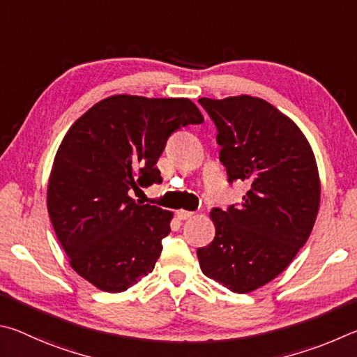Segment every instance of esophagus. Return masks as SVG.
<instances>
[{
	"mask_svg": "<svg viewBox=\"0 0 357 357\" xmlns=\"http://www.w3.org/2000/svg\"><path fill=\"white\" fill-rule=\"evenodd\" d=\"M195 216V211H188V210H178L177 211V218L178 220H190V218Z\"/></svg>",
	"mask_w": 357,
	"mask_h": 357,
	"instance_id": "esophagus-1",
	"label": "esophagus"
}]
</instances>
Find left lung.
Returning <instances> with one entry per match:
<instances>
[{"label": "left lung", "mask_w": 357, "mask_h": 357, "mask_svg": "<svg viewBox=\"0 0 357 357\" xmlns=\"http://www.w3.org/2000/svg\"><path fill=\"white\" fill-rule=\"evenodd\" d=\"M218 128L229 182L249 185L240 207L213 208L216 234L197 249L205 276L235 293L278 278L310 236L320 208V175L307 137L266 100H199Z\"/></svg>", "instance_id": "1"}]
</instances>
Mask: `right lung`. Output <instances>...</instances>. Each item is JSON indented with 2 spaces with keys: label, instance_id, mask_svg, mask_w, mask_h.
I'll return each mask as SVG.
<instances>
[{
  "label": "right lung",
  "instance_id": "obj_1",
  "mask_svg": "<svg viewBox=\"0 0 357 357\" xmlns=\"http://www.w3.org/2000/svg\"><path fill=\"white\" fill-rule=\"evenodd\" d=\"M190 98L106 97L62 139L48 178L47 208L77 274L98 290L119 293L153 271L172 211L130 196L161 183L156 161L174 131L202 123Z\"/></svg>",
  "mask_w": 357,
  "mask_h": 357
}]
</instances>
